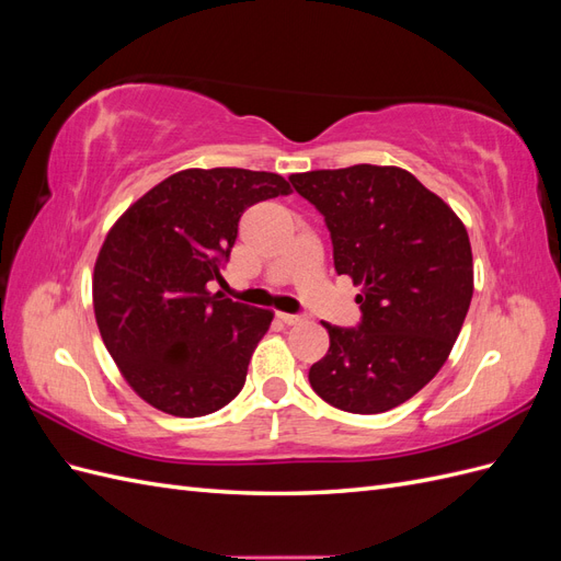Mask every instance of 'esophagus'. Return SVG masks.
<instances>
[{
  "label": "esophagus",
  "mask_w": 561,
  "mask_h": 561,
  "mask_svg": "<svg viewBox=\"0 0 561 561\" xmlns=\"http://www.w3.org/2000/svg\"><path fill=\"white\" fill-rule=\"evenodd\" d=\"M278 318L285 322V325H299V322H304V318L295 313H278Z\"/></svg>",
  "instance_id": "obj_1"
}]
</instances>
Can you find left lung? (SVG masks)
<instances>
[{"label":"left lung","instance_id":"1","mask_svg":"<svg viewBox=\"0 0 561 561\" xmlns=\"http://www.w3.org/2000/svg\"><path fill=\"white\" fill-rule=\"evenodd\" d=\"M290 182L325 217L334 268L363 290L358 328H334L311 365L336 410L381 414L416 396L449 358L472 299L468 231L447 203L396 165L309 171Z\"/></svg>","mask_w":561,"mask_h":561}]
</instances>
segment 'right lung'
<instances>
[{"instance_id": "obj_1", "label": "right lung", "mask_w": 561, "mask_h": 561, "mask_svg": "<svg viewBox=\"0 0 561 561\" xmlns=\"http://www.w3.org/2000/svg\"><path fill=\"white\" fill-rule=\"evenodd\" d=\"M276 173L186 168L116 219L98 252L93 311L128 386L173 416H206L241 393L274 311L208 290L254 203L287 196Z\"/></svg>"}]
</instances>
